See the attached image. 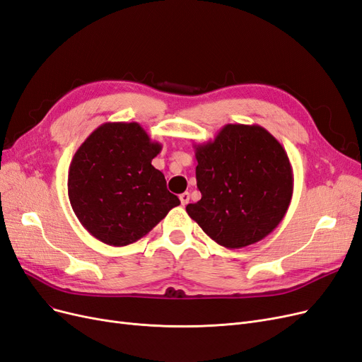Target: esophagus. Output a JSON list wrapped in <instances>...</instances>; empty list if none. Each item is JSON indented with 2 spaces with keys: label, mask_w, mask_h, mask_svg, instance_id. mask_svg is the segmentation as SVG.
<instances>
[{
  "label": "esophagus",
  "mask_w": 362,
  "mask_h": 362,
  "mask_svg": "<svg viewBox=\"0 0 362 362\" xmlns=\"http://www.w3.org/2000/svg\"><path fill=\"white\" fill-rule=\"evenodd\" d=\"M180 201H181V205L182 206H185L187 204H189V201H190V193H182V194H180Z\"/></svg>",
  "instance_id": "esophagus-1"
}]
</instances>
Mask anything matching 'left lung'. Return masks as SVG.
<instances>
[{
	"label": "left lung",
	"mask_w": 362,
	"mask_h": 362,
	"mask_svg": "<svg viewBox=\"0 0 362 362\" xmlns=\"http://www.w3.org/2000/svg\"><path fill=\"white\" fill-rule=\"evenodd\" d=\"M201 201L185 206L211 240L243 248L276 229L291 205L293 170L281 144L257 124H226L194 144Z\"/></svg>",
	"instance_id": "8db88e82"
}]
</instances>
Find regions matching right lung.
I'll list each match as a JSON object with an SVG mask.
<instances>
[{
  "label": "right lung",
  "instance_id": "add662e5",
  "mask_svg": "<svg viewBox=\"0 0 362 362\" xmlns=\"http://www.w3.org/2000/svg\"><path fill=\"white\" fill-rule=\"evenodd\" d=\"M161 144L138 122H105L74 153L69 168L70 205L82 226L107 245L139 241L180 199L151 161Z\"/></svg>",
  "mask_w": 362,
  "mask_h": 362
}]
</instances>
